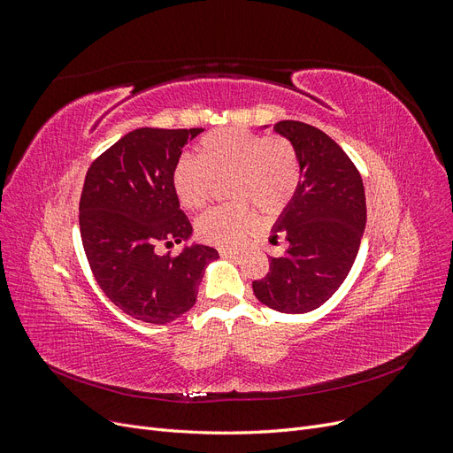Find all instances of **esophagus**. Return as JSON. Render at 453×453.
I'll use <instances>...</instances> for the list:
<instances>
[{
  "mask_svg": "<svg viewBox=\"0 0 453 453\" xmlns=\"http://www.w3.org/2000/svg\"><path fill=\"white\" fill-rule=\"evenodd\" d=\"M219 255H221L223 258H238L240 257L236 251H226V250H221L219 251Z\"/></svg>",
  "mask_w": 453,
  "mask_h": 453,
  "instance_id": "obj_1",
  "label": "esophagus"
}]
</instances>
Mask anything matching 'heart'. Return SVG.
<instances>
[{"label": "heart", "mask_w": 453, "mask_h": 453, "mask_svg": "<svg viewBox=\"0 0 453 453\" xmlns=\"http://www.w3.org/2000/svg\"><path fill=\"white\" fill-rule=\"evenodd\" d=\"M173 190L188 211L208 203L217 183L226 185L230 208H217L196 221L202 242L234 250L257 228V215H280L296 195L300 162L283 138H266L243 128H225L198 143V158L183 157L173 170Z\"/></svg>", "instance_id": "b5f03b06"}]
</instances>
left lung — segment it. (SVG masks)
<instances>
[{
	"mask_svg": "<svg viewBox=\"0 0 453 453\" xmlns=\"http://www.w3.org/2000/svg\"><path fill=\"white\" fill-rule=\"evenodd\" d=\"M273 132L295 147L300 183L270 236H285L289 248L270 257V272L253 281V293L276 311L308 313L338 291L357 257L366 225L365 187L344 149L319 128L281 120Z\"/></svg>",
	"mask_w": 453,
	"mask_h": 453,
	"instance_id": "left-lung-1",
	"label": "left lung"
}]
</instances>
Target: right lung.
I'll return each mask as SVG.
<instances>
[{"label": "right lung", "instance_id": "add662e5", "mask_svg": "<svg viewBox=\"0 0 453 453\" xmlns=\"http://www.w3.org/2000/svg\"><path fill=\"white\" fill-rule=\"evenodd\" d=\"M200 132H128L85 177L79 226L90 270L105 296L143 323L166 325L193 308L205 266L219 258L217 250L196 242L177 257L155 250L193 236L172 180L183 147Z\"/></svg>", "mask_w": 453, "mask_h": 453}]
</instances>
